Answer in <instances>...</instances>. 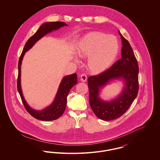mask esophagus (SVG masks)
<instances>
[{"instance_id": "34e87169", "label": "esophagus", "mask_w": 160, "mask_h": 160, "mask_svg": "<svg viewBox=\"0 0 160 160\" xmlns=\"http://www.w3.org/2000/svg\"><path fill=\"white\" fill-rule=\"evenodd\" d=\"M80 80L82 82H86V80H87V76H86V75L84 74H81V76H80Z\"/></svg>"}]
</instances>
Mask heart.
<instances>
[{
  "label": "heart",
  "instance_id": "1",
  "mask_svg": "<svg viewBox=\"0 0 160 160\" xmlns=\"http://www.w3.org/2000/svg\"><path fill=\"white\" fill-rule=\"evenodd\" d=\"M118 52L119 42L114 36L93 32L86 34L80 40L76 53L81 58H88V68L91 72L97 74L109 68Z\"/></svg>",
  "mask_w": 160,
  "mask_h": 160
}]
</instances>
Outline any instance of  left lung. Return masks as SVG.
I'll return each instance as SVG.
<instances>
[{
  "mask_svg": "<svg viewBox=\"0 0 160 160\" xmlns=\"http://www.w3.org/2000/svg\"><path fill=\"white\" fill-rule=\"evenodd\" d=\"M122 41L121 58L106 71L88 79L89 104L95 114L100 119L112 121L124 114L136 99L138 91V65L129 42L119 31ZM113 79L123 81L124 88L116 99L104 101L99 97V92Z\"/></svg>",
  "mask_w": 160,
  "mask_h": 160,
  "instance_id": "obj_1",
  "label": "left lung"
}]
</instances>
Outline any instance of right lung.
<instances>
[{"label": "right lung", "instance_id": "right-lung-1", "mask_svg": "<svg viewBox=\"0 0 160 160\" xmlns=\"http://www.w3.org/2000/svg\"><path fill=\"white\" fill-rule=\"evenodd\" d=\"M65 26H68L67 24L62 22H47L42 24L36 33L29 38L26 43L25 44L23 52L20 57L18 69V74L17 78V89L22 100L23 104L27 112L35 119L41 121H53L60 118L63 114L66 106H67V97L71 89L77 83V74L74 73L72 74L64 77L61 83L59 84L58 90L57 92L55 98L53 102L45 108L41 110H37L28 105L27 102L23 97V92L21 87V66L23 61L24 55L25 53L30 50L34 46V44L42 38L44 35L52 32V31H56L61 28Z\"/></svg>", "mask_w": 160, "mask_h": 160}]
</instances>
